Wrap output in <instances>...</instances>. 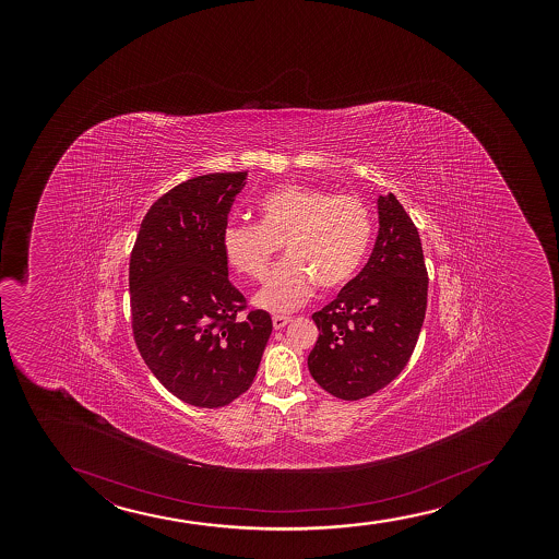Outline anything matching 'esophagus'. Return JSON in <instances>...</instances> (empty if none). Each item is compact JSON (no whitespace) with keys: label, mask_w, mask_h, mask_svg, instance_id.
Returning <instances> with one entry per match:
<instances>
[{"label":"esophagus","mask_w":559,"mask_h":559,"mask_svg":"<svg viewBox=\"0 0 559 559\" xmlns=\"http://www.w3.org/2000/svg\"><path fill=\"white\" fill-rule=\"evenodd\" d=\"M290 322V317H285V314H274L272 317V324L276 330H282L283 326H287Z\"/></svg>","instance_id":"esophagus-1"}]
</instances>
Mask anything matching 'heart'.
Listing matches in <instances>:
<instances>
[{"mask_svg":"<svg viewBox=\"0 0 559 559\" xmlns=\"http://www.w3.org/2000/svg\"><path fill=\"white\" fill-rule=\"evenodd\" d=\"M371 214L358 195L287 187L264 195L259 224H229L222 235L225 259L238 274L261 282L280 245L287 257L272 270L257 306L290 311L321 289L353 280L371 245Z\"/></svg>","mask_w":559,"mask_h":559,"instance_id":"obj_1","label":"heart"}]
</instances>
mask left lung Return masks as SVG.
<instances>
[{
  "mask_svg": "<svg viewBox=\"0 0 559 559\" xmlns=\"http://www.w3.org/2000/svg\"><path fill=\"white\" fill-rule=\"evenodd\" d=\"M379 237L358 276L311 314L319 340L308 367L324 392L358 401L397 379L416 348L429 276L417 227L397 198H379Z\"/></svg>",
  "mask_w": 559,
  "mask_h": 559,
  "instance_id": "8db88e82",
  "label": "left lung"
}]
</instances>
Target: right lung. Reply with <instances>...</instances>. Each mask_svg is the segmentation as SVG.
<instances>
[{
    "instance_id": "add662e5",
    "label": "right lung",
    "mask_w": 559,
    "mask_h": 559,
    "mask_svg": "<svg viewBox=\"0 0 559 559\" xmlns=\"http://www.w3.org/2000/svg\"><path fill=\"white\" fill-rule=\"evenodd\" d=\"M248 171L185 180L156 200L130 253L132 334L167 392L222 408L248 392L272 334L229 282L227 214Z\"/></svg>"
}]
</instances>
